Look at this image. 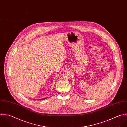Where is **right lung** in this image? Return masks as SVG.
<instances>
[{
    "mask_svg": "<svg viewBox=\"0 0 127 127\" xmlns=\"http://www.w3.org/2000/svg\"><path fill=\"white\" fill-rule=\"evenodd\" d=\"M46 98H47L46 97V98H43V99H38L39 100H44L45 99H46Z\"/></svg>",
    "mask_w": 127,
    "mask_h": 127,
    "instance_id": "1",
    "label": "right lung"
}]
</instances>
